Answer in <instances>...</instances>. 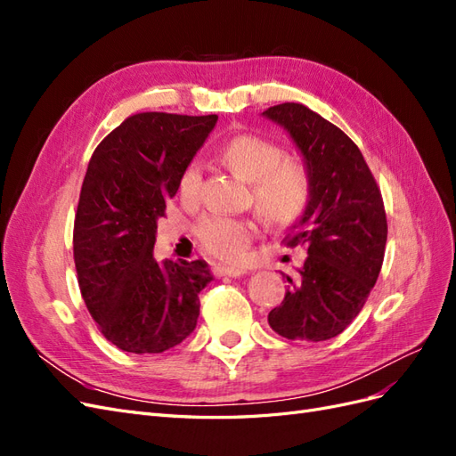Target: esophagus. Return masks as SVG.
<instances>
[{
	"mask_svg": "<svg viewBox=\"0 0 456 456\" xmlns=\"http://www.w3.org/2000/svg\"><path fill=\"white\" fill-rule=\"evenodd\" d=\"M247 270L241 266H224V265H216L213 266V273L215 275H230V278H238V275H243Z\"/></svg>",
	"mask_w": 456,
	"mask_h": 456,
	"instance_id": "34e87169",
	"label": "esophagus"
}]
</instances>
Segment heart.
Returning <instances> with one entry per match:
<instances>
[{
    "label": "heart",
    "instance_id": "1",
    "mask_svg": "<svg viewBox=\"0 0 456 456\" xmlns=\"http://www.w3.org/2000/svg\"><path fill=\"white\" fill-rule=\"evenodd\" d=\"M220 159L251 183V200L256 211L272 224H291L308 209L312 176L300 161L256 134H238L220 148ZM203 184V165L191 159L178 181L183 200H196ZM203 249L223 260L240 258L253 241L256 226L249 218L205 215L196 226Z\"/></svg>",
    "mask_w": 456,
    "mask_h": 456
}]
</instances>
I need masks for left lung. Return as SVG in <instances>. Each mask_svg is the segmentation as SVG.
<instances>
[{"instance_id": "obj_1", "label": "left lung", "mask_w": 456, "mask_h": 456, "mask_svg": "<svg viewBox=\"0 0 456 456\" xmlns=\"http://www.w3.org/2000/svg\"><path fill=\"white\" fill-rule=\"evenodd\" d=\"M298 146L312 176V200L283 245L308 253L298 278L268 314L275 333L320 342L340 335L362 312L384 260L388 223L380 188L346 133L305 104L265 110Z\"/></svg>"}]
</instances>
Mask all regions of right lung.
<instances>
[{
  "instance_id": "right-lung-1",
  "label": "right lung",
  "mask_w": 456,
  "mask_h": 456,
  "mask_svg": "<svg viewBox=\"0 0 456 456\" xmlns=\"http://www.w3.org/2000/svg\"><path fill=\"white\" fill-rule=\"evenodd\" d=\"M216 116H129L93 151L74 220V262L86 306L108 342L161 354L194 333L200 291L213 280L203 260L154 258L186 165Z\"/></svg>"
}]
</instances>
